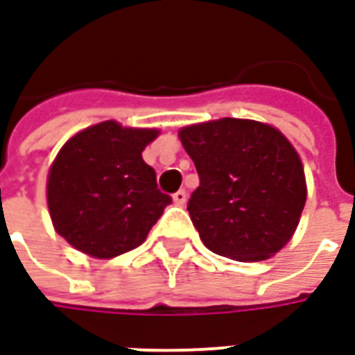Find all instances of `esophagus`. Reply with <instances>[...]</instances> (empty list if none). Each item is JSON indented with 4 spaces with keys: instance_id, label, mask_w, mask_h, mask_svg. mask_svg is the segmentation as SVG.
Here are the masks:
<instances>
[{
    "instance_id": "esophagus-1",
    "label": "esophagus",
    "mask_w": 355,
    "mask_h": 355,
    "mask_svg": "<svg viewBox=\"0 0 355 355\" xmlns=\"http://www.w3.org/2000/svg\"><path fill=\"white\" fill-rule=\"evenodd\" d=\"M186 200H188V193H186L184 190H178L177 193H173V201H175L177 205H180V207L184 205Z\"/></svg>"
}]
</instances>
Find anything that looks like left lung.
<instances>
[{
	"label": "left lung",
	"mask_w": 355,
	"mask_h": 355,
	"mask_svg": "<svg viewBox=\"0 0 355 355\" xmlns=\"http://www.w3.org/2000/svg\"><path fill=\"white\" fill-rule=\"evenodd\" d=\"M200 186L188 213L209 251L239 262L266 261L287 245L306 203L304 167L275 127L223 117L182 127Z\"/></svg>",
	"instance_id": "8db88e82"
}]
</instances>
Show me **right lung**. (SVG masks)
I'll list each match as a JSON object with an SVG mask.
<instances>
[{"mask_svg": "<svg viewBox=\"0 0 355 355\" xmlns=\"http://www.w3.org/2000/svg\"><path fill=\"white\" fill-rule=\"evenodd\" d=\"M157 135V129L110 119L60 148L47 177V205L58 236L94 259H114L146 239L171 203L142 159Z\"/></svg>", "mask_w": 355, "mask_h": 355, "instance_id": "1", "label": "right lung"}]
</instances>
